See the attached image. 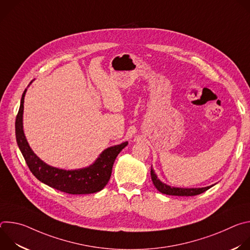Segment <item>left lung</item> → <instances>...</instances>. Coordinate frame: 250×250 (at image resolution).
Segmentation results:
<instances>
[{
    "label": "left lung",
    "instance_id": "1",
    "mask_svg": "<svg viewBox=\"0 0 250 250\" xmlns=\"http://www.w3.org/2000/svg\"><path fill=\"white\" fill-rule=\"evenodd\" d=\"M150 175H151V180L155 186V188L162 194L166 195H172V196H196L199 194L204 193L205 191L208 190L211 186L204 187V188H176V187H170L164 183H162L154 173L153 169L151 168L150 170Z\"/></svg>",
    "mask_w": 250,
    "mask_h": 250
}]
</instances>
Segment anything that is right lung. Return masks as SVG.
<instances>
[{
  "label": "right lung",
  "instance_id": "1",
  "mask_svg": "<svg viewBox=\"0 0 250 250\" xmlns=\"http://www.w3.org/2000/svg\"><path fill=\"white\" fill-rule=\"evenodd\" d=\"M25 92L26 89L22 93L20 110L16 119V138L20 150L31 173L41 182L67 194L83 195L101 191L108 184L114 162L119 153L127 146V141L104 149L98 159L86 168L64 170L47 165L34 154L23 133L22 114Z\"/></svg>",
  "mask_w": 250,
  "mask_h": 250
}]
</instances>
